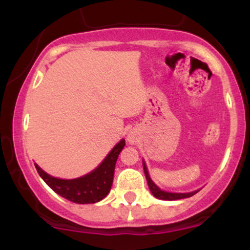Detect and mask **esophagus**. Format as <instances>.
Segmentation results:
<instances>
[{
	"label": "esophagus",
	"instance_id": "obj_1",
	"mask_svg": "<svg viewBox=\"0 0 250 250\" xmlns=\"http://www.w3.org/2000/svg\"><path fill=\"white\" fill-rule=\"evenodd\" d=\"M129 141H130V142H133V140H131V139H130V137H129Z\"/></svg>",
	"mask_w": 250,
	"mask_h": 250
}]
</instances>
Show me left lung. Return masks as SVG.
<instances>
[{
	"label": "left lung",
	"mask_w": 250,
	"mask_h": 250,
	"mask_svg": "<svg viewBox=\"0 0 250 250\" xmlns=\"http://www.w3.org/2000/svg\"><path fill=\"white\" fill-rule=\"evenodd\" d=\"M143 170H145V175L146 179H147L149 189H150L151 194L154 195L156 199L160 200H167V201H174V200H181V199H186V197H190L197 193V191H193V193H186V194H176V193H168V191H163L160 189L159 187H156V185L150 180L149 177L147 167H146L145 162H143Z\"/></svg>",
	"instance_id": "8db88e82"
}]
</instances>
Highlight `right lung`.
I'll use <instances>...</instances> for the list:
<instances>
[{
	"mask_svg": "<svg viewBox=\"0 0 250 250\" xmlns=\"http://www.w3.org/2000/svg\"><path fill=\"white\" fill-rule=\"evenodd\" d=\"M125 146V141L121 140L95 170L79 179H56L44 173L37 165H35V167L43 181L62 197L80 205L95 203L104 199L110 191L117 157Z\"/></svg>",
	"mask_w": 250,
	"mask_h": 250,
	"instance_id": "obj_1",
	"label": "right lung"
}]
</instances>
